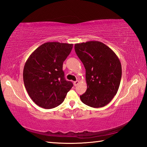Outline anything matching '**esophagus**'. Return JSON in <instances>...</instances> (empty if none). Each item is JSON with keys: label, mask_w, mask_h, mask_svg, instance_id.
I'll list each match as a JSON object with an SVG mask.
<instances>
[{"label": "esophagus", "mask_w": 147, "mask_h": 147, "mask_svg": "<svg viewBox=\"0 0 147 147\" xmlns=\"http://www.w3.org/2000/svg\"><path fill=\"white\" fill-rule=\"evenodd\" d=\"M74 86H77V85L79 84V80L75 81V82H74Z\"/></svg>", "instance_id": "obj_1"}]
</instances>
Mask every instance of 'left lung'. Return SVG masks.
I'll return each instance as SVG.
<instances>
[{
    "label": "left lung",
    "mask_w": 147,
    "mask_h": 147,
    "mask_svg": "<svg viewBox=\"0 0 147 147\" xmlns=\"http://www.w3.org/2000/svg\"><path fill=\"white\" fill-rule=\"evenodd\" d=\"M75 51L86 68L87 88L80 96L81 100L94 108L105 106L120 85L122 68L119 58L109 47L97 41L75 44Z\"/></svg>",
    "instance_id": "obj_1"
}]
</instances>
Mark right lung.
I'll list each match as a JSON object with an SVG mask.
<instances>
[{"label": "right lung", "instance_id": "right-lung-1", "mask_svg": "<svg viewBox=\"0 0 147 147\" xmlns=\"http://www.w3.org/2000/svg\"><path fill=\"white\" fill-rule=\"evenodd\" d=\"M73 44L47 42L29 55L23 70L24 86L38 106L52 109L63 102L73 86L64 78L63 63Z\"/></svg>", "mask_w": 147, "mask_h": 147}]
</instances>
